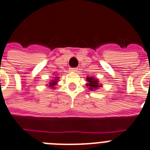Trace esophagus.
Here are the masks:
<instances>
[{
	"label": "esophagus",
	"mask_w": 150,
	"mask_h": 150,
	"mask_svg": "<svg viewBox=\"0 0 150 150\" xmlns=\"http://www.w3.org/2000/svg\"><path fill=\"white\" fill-rule=\"evenodd\" d=\"M70 71L71 72H77L78 68H70Z\"/></svg>",
	"instance_id": "34e87169"
}]
</instances>
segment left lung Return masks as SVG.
<instances>
[{"instance_id":"8db88e82","label":"left lung","mask_w":150,"mask_h":150,"mask_svg":"<svg viewBox=\"0 0 150 150\" xmlns=\"http://www.w3.org/2000/svg\"><path fill=\"white\" fill-rule=\"evenodd\" d=\"M86 81L88 82L86 83V86L91 91H95L100 87H102V84H100L99 79L95 76H87Z\"/></svg>"}]
</instances>
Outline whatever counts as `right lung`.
Segmentation results:
<instances>
[{
    "mask_svg": "<svg viewBox=\"0 0 150 150\" xmlns=\"http://www.w3.org/2000/svg\"><path fill=\"white\" fill-rule=\"evenodd\" d=\"M59 76L57 75H55L54 77H52V79L50 80V82H48V84H47V86H48L49 88H52V89H54L55 88V86L57 85V82L59 81Z\"/></svg>",
    "mask_w": 150,
    "mask_h": 150,
    "instance_id": "obj_1",
    "label": "right lung"
}]
</instances>
